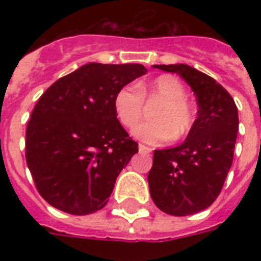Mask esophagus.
Segmentation results:
<instances>
[{"label":"esophagus","instance_id":"34e87169","mask_svg":"<svg viewBox=\"0 0 261 261\" xmlns=\"http://www.w3.org/2000/svg\"><path fill=\"white\" fill-rule=\"evenodd\" d=\"M138 149L141 153H150L151 149L149 146H145V145H142V143H139L138 145Z\"/></svg>","mask_w":261,"mask_h":261}]
</instances>
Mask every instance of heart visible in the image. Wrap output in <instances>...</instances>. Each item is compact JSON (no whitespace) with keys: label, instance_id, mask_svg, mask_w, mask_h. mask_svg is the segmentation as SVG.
<instances>
[{"label":"heart","instance_id":"obj_1","mask_svg":"<svg viewBox=\"0 0 261 261\" xmlns=\"http://www.w3.org/2000/svg\"><path fill=\"white\" fill-rule=\"evenodd\" d=\"M143 101H160L151 111L153 120L134 128L133 135L149 145L180 141L195 126L194 108L187 100V89L176 77L160 75L150 83L137 84V89L124 85L114 97L116 118L127 128L134 127L142 119Z\"/></svg>","mask_w":261,"mask_h":261}]
</instances>
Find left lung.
I'll return each instance as SVG.
<instances>
[{
	"label": "left lung",
	"mask_w": 261,
	"mask_h": 261,
	"mask_svg": "<svg viewBox=\"0 0 261 261\" xmlns=\"http://www.w3.org/2000/svg\"><path fill=\"white\" fill-rule=\"evenodd\" d=\"M153 67L186 80L199 110L194 128L180 146L154 150L147 174L150 196L169 215L196 214L221 194L233 163L239 111L229 92L210 75L184 63Z\"/></svg>",
	"instance_id": "8db88e82"
}]
</instances>
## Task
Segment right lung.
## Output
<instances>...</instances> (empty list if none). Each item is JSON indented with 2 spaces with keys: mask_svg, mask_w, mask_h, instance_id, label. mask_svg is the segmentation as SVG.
Wrapping results in <instances>:
<instances>
[{
  "mask_svg": "<svg viewBox=\"0 0 261 261\" xmlns=\"http://www.w3.org/2000/svg\"><path fill=\"white\" fill-rule=\"evenodd\" d=\"M146 71L138 63L90 62L40 96L27 126L25 159L48 204L73 215L106 206L116 177L138 153L115 115L114 97Z\"/></svg>",
  "mask_w": 261,
  "mask_h": 261,
  "instance_id": "right-lung-1",
  "label": "right lung"
}]
</instances>
